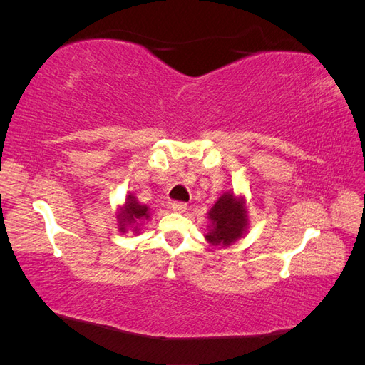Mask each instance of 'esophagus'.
Masks as SVG:
<instances>
[{
  "label": "esophagus",
  "instance_id": "esophagus-1",
  "mask_svg": "<svg viewBox=\"0 0 365 365\" xmlns=\"http://www.w3.org/2000/svg\"><path fill=\"white\" fill-rule=\"evenodd\" d=\"M185 208H187V204H185V202H181V201L172 202V210H173V212H176V213L185 212Z\"/></svg>",
  "mask_w": 365,
  "mask_h": 365
}]
</instances>
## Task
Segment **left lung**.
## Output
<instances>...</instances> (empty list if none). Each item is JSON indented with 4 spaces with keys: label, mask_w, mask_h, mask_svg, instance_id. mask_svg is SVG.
<instances>
[{
    "label": "left lung",
    "mask_w": 365,
    "mask_h": 365,
    "mask_svg": "<svg viewBox=\"0 0 365 365\" xmlns=\"http://www.w3.org/2000/svg\"><path fill=\"white\" fill-rule=\"evenodd\" d=\"M212 228L207 240L212 245H230L244 235L247 227V210L244 200H236L233 193H224L208 212Z\"/></svg>",
    "instance_id": "left-lung-1"
}]
</instances>
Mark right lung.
I'll list each match as a JSON object with an SVG mask.
<instances>
[{
    "label": "right lung",
    "mask_w": 365,
    "mask_h": 365,
    "mask_svg": "<svg viewBox=\"0 0 365 365\" xmlns=\"http://www.w3.org/2000/svg\"><path fill=\"white\" fill-rule=\"evenodd\" d=\"M149 217V210L146 205H141L137 202V200L134 196H128V201L125 204V207L121 208V213L118 215L120 219V230L125 231L126 225H132V230L138 231V220L140 219H148Z\"/></svg>",
    "instance_id": "add662e5"
}]
</instances>
